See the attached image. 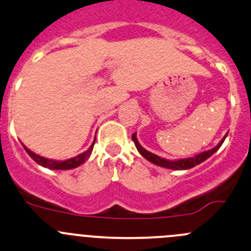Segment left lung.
Here are the masks:
<instances>
[{
    "label": "left lung",
    "mask_w": 251,
    "mask_h": 251,
    "mask_svg": "<svg viewBox=\"0 0 251 251\" xmlns=\"http://www.w3.org/2000/svg\"><path fill=\"white\" fill-rule=\"evenodd\" d=\"M227 135H228V133H227ZM227 135H226L225 137L221 140V142L218 143L216 147H213L212 150L205 151V152H202V153H199V154L194 155V157H191V158H186V159H177V160L165 159V158H160V157H158L157 154H153V153L148 152L147 150H145V148H143L142 146L138 143L137 138H136V133H132V141H133V143H135L137 151L140 152V154L142 155V157H145L147 160H150L151 163H153V164L158 165V167L168 168V169L186 170V169H190V168L196 167V165L200 164V163L205 162V160L207 159V158H210L211 155L213 154V153L217 152V151L220 150L221 146H222V143L225 142Z\"/></svg>",
    "instance_id": "left-lung-1"
}]
</instances>
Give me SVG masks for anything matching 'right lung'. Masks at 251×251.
Wrapping results in <instances>:
<instances>
[{"mask_svg":"<svg viewBox=\"0 0 251 251\" xmlns=\"http://www.w3.org/2000/svg\"><path fill=\"white\" fill-rule=\"evenodd\" d=\"M94 142H96V140H94ZM94 142L92 143V146L86 151V152L81 153V154L76 155V157L74 158H70V159L67 160L48 159V158H44L41 157V155L36 154V153L31 152L29 148H26L24 145L23 146H24V150L26 151V153H28V154L30 155V157L38 163V164H40L41 167H45V168H49V169H55V170H67V169H74V168L79 167V165L83 164V163L88 159L89 155H91L92 153V150H93Z\"/></svg>","mask_w":251,"mask_h":251,"instance_id":"right-lung-1","label":"right lung"}]
</instances>
